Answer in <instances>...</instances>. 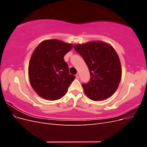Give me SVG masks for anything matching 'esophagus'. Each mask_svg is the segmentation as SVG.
Masks as SVG:
<instances>
[{"instance_id": "obj_1", "label": "esophagus", "mask_w": 147, "mask_h": 147, "mask_svg": "<svg viewBox=\"0 0 147 147\" xmlns=\"http://www.w3.org/2000/svg\"><path fill=\"white\" fill-rule=\"evenodd\" d=\"M75 76H76V77H77V78H79L80 77V75L79 73H77V74H76V75H75Z\"/></svg>"}]
</instances>
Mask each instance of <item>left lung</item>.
Segmentation results:
<instances>
[{"instance_id":"left-lung-1","label":"left lung","mask_w":147,"mask_h":147,"mask_svg":"<svg viewBox=\"0 0 147 147\" xmlns=\"http://www.w3.org/2000/svg\"><path fill=\"white\" fill-rule=\"evenodd\" d=\"M74 48L82 57L90 74V80L82 83L85 94L94 101L112 96L121 81L122 70L118 55L108 43L93 41L74 45Z\"/></svg>"}]
</instances>
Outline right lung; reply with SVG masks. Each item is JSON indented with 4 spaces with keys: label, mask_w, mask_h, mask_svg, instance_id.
Masks as SVG:
<instances>
[{
    "label": "right lung",
    "mask_w": 147,
    "mask_h": 147,
    "mask_svg": "<svg viewBox=\"0 0 147 147\" xmlns=\"http://www.w3.org/2000/svg\"><path fill=\"white\" fill-rule=\"evenodd\" d=\"M73 46L56 39L40 43L35 49L29 64V78L34 90L43 98H62L75 77L69 74L64 59Z\"/></svg>",
    "instance_id": "add662e5"
}]
</instances>
